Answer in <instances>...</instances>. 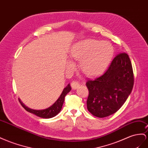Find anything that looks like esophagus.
<instances>
[{"label": "esophagus", "mask_w": 148, "mask_h": 148, "mask_svg": "<svg viewBox=\"0 0 148 148\" xmlns=\"http://www.w3.org/2000/svg\"><path fill=\"white\" fill-rule=\"evenodd\" d=\"M71 86L72 87L73 89H77V88L79 86V83L77 81H73L71 83Z\"/></svg>", "instance_id": "34e87169"}]
</instances>
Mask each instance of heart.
Returning <instances> with one entry per match:
<instances>
[{"instance_id": "obj_1", "label": "heart", "mask_w": 148, "mask_h": 148, "mask_svg": "<svg viewBox=\"0 0 148 148\" xmlns=\"http://www.w3.org/2000/svg\"><path fill=\"white\" fill-rule=\"evenodd\" d=\"M114 53L109 42L86 40L76 44L70 51V57L79 60V69L87 75H95L105 70Z\"/></svg>"}]
</instances>
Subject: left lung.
Returning <instances> with one entry per match:
<instances>
[{"label":"left lung","mask_w":148,"mask_h":148,"mask_svg":"<svg viewBox=\"0 0 148 148\" xmlns=\"http://www.w3.org/2000/svg\"><path fill=\"white\" fill-rule=\"evenodd\" d=\"M134 74L128 55L115 56L103 74L88 79L87 109L98 118H105L119 110L132 91Z\"/></svg>","instance_id":"1"}]
</instances>
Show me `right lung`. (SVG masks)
Instances as JSON below:
<instances>
[{"label":"right lung","mask_w":148,"mask_h":148,"mask_svg":"<svg viewBox=\"0 0 148 148\" xmlns=\"http://www.w3.org/2000/svg\"><path fill=\"white\" fill-rule=\"evenodd\" d=\"M70 90H71V86L70 85V84H69L68 86L66 88H65L64 90H63V92L60 95V97H59V98L57 101H56V102L53 104V105L45 110H35L30 109L29 108H28L23 105L19 99H18V101L21 104V105L22 106L23 108H24L27 111H28V112L33 113L35 115H37V116L42 118H51L55 116L58 114L60 111H61L63 102L65 101V96Z\"/></svg>","instance_id":"1"}]
</instances>
